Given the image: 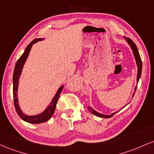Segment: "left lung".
Returning a JSON list of instances; mask_svg holds the SVG:
<instances>
[{"label":"left lung","instance_id":"obj_1","mask_svg":"<svg viewBox=\"0 0 154 154\" xmlns=\"http://www.w3.org/2000/svg\"><path fill=\"white\" fill-rule=\"evenodd\" d=\"M125 38L126 39L127 42L129 44V45L131 46V49H132L133 51V54H134V57H135V59H136V64H137V66H138V75H137V82H138V81H139V79L140 77V75H141V72H142V61H141V59H140V54H139V52H138V48H137L136 45L135 44L134 42H133L132 40L131 39V38H127V37H125ZM136 88H137V86L135 88V92H136ZM135 94V92H134ZM134 94L133 95H133H134ZM88 110H90V112L92 113L93 115H95V116H97L98 117H100V118H111L112 117V116H114L115 114L117 113L118 112H115L113 113H112L111 115H109V116H105V115H103V114H101V113H99V112H97V111H95V110H93V109L91 107H88Z\"/></svg>","mask_w":154,"mask_h":154}]
</instances>
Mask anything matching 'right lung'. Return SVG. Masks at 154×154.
<instances>
[{
    "mask_svg": "<svg viewBox=\"0 0 154 154\" xmlns=\"http://www.w3.org/2000/svg\"><path fill=\"white\" fill-rule=\"evenodd\" d=\"M42 40H43V38H35L34 40H33L32 42H31V43L27 46V47L26 48L23 54L21 55V57L18 59L17 62H16V65H15L14 75H13V94H14V102L15 109H16V112H17V114L19 116V117L21 118V119H23L24 121L28 122V123H31V124L44 123V122L47 121V120H49L50 118H51V116H53L54 112L55 109H56L57 103L59 100V95H60L61 92H62V89L64 88V87L62 86L59 89L58 91L57 92V94L54 96V97L53 98V100H51V103H50L49 106L47 107V108L41 114L36 115V116H26V115L23 114L21 109H20L19 105H18V97H17L18 79H19L20 75H21V71H22V69H23L24 63H25L28 56H29V51H30V50L31 49V47H32V45L34 43L38 42V41H42Z\"/></svg>",
    "mask_w": 154,
    "mask_h": 154,
    "instance_id": "obj_1",
    "label": "right lung"
}]
</instances>
